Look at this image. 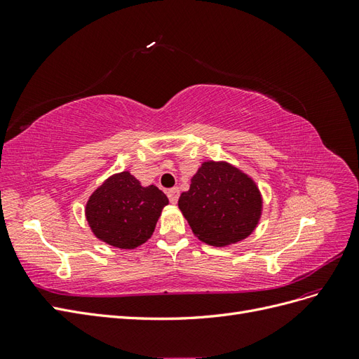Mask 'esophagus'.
<instances>
[{
	"label": "esophagus",
	"mask_w": 359,
	"mask_h": 359,
	"mask_svg": "<svg viewBox=\"0 0 359 359\" xmlns=\"http://www.w3.org/2000/svg\"><path fill=\"white\" fill-rule=\"evenodd\" d=\"M168 198L170 201V203H177L178 198H180V189L178 187H173L168 190Z\"/></svg>",
	"instance_id": "esophagus-1"
}]
</instances>
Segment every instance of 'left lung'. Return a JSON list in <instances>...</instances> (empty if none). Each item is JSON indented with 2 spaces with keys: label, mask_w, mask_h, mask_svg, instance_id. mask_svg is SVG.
Masks as SVG:
<instances>
[{
  "label": "left lung",
  "mask_w": 359,
  "mask_h": 359,
  "mask_svg": "<svg viewBox=\"0 0 359 359\" xmlns=\"http://www.w3.org/2000/svg\"><path fill=\"white\" fill-rule=\"evenodd\" d=\"M262 194L247 173L227 161H203L178 206L201 241L224 247L243 241L262 215Z\"/></svg>",
  "instance_id": "8db88e82"
}]
</instances>
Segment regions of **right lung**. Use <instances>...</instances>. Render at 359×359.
Masks as SVG:
<instances>
[{"label": "right lung", "instance_id": "add662e5", "mask_svg": "<svg viewBox=\"0 0 359 359\" xmlns=\"http://www.w3.org/2000/svg\"><path fill=\"white\" fill-rule=\"evenodd\" d=\"M169 203L156 186L142 187L124 170L107 178L86 202L85 215L100 241L118 248H136L153 235L161 210Z\"/></svg>", "mask_w": 359, "mask_h": 359}]
</instances>
